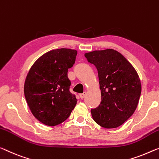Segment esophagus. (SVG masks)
<instances>
[{"label": "esophagus", "instance_id": "esophagus-1", "mask_svg": "<svg viewBox=\"0 0 159 159\" xmlns=\"http://www.w3.org/2000/svg\"><path fill=\"white\" fill-rule=\"evenodd\" d=\"M85 96H86V92H84V93L80 94V98H81V99H84Z\"/></svg>", "mask_w": 159, "mask_h": 159}]
</instances>
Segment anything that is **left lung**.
<instances>
[{"label": "left lung", "mask_w": 159, "mask_h": 159, "mask_svg": "<svg viewBox=\"0 0 159 159\" xmlns=\"http://www.w3.org/2000/svg\"><path fill=\"white\" fill-rule=\"evenodd\" d=\"M98 72L102 99L91 109L92 118L106 129L123 124L135 111L141 92L137 72L129 61L112 49L96 50L84 55Z\"/></svg>", "instance_id": "obj_1"}]
</instances>
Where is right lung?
I'll use <instances>...</instances> for the list:
<instances>
[{
    "label": "right lung",
    "instance_id": "1",
    "mask_svg": "<svg viewBox=\"0 0 159 159\" xmlns=\"http://www.w3.org/2000/svg\"><path fill=\"white\" fill-rule=\"evenodd\" d=\"M77 54L71 49L51 50L34 63L27 75L24 85L27 103L33 116L45 125L62 123L77 104L67 77Z\"/></svg>",
    "mask_w": 159,
    "mask_h": 159
}]
</instances>
